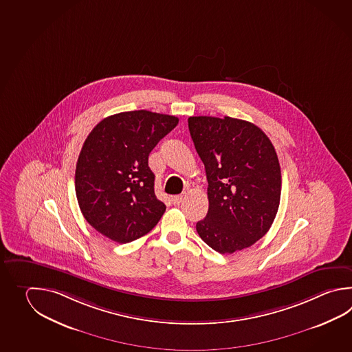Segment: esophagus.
<instances>
[{"label": "esophagus", "instance_id": "esophagus-1", "mask_svg": "<svg viewBox=\"0 0 352 352\" xmlns=\"http://www.w3.org/2000/svg\"><path fill=\"white\" fill-rule=\"evenodd\" d=\"M182 201H183V195H174V197H172V203L174 206H179Z\"/></svg>", "mask_w": 352, "mask_h": 352}]
</instances>
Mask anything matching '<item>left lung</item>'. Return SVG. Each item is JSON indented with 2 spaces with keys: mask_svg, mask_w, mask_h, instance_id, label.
<instances>
[{
  "mask_svg": "<svg viewBox=\"0 0 352 352\" xmlns=\"http://www.w3.org/2000/svg\"><path fill=\"white\" fill-rule=\"evenodd\" d=\"M188 126L208 180L199 237L222 254L251 247L271 228L280 206L274 146L257 125L230 116H190Z\"/></svg>",
  "mask_w": 352,
  "mask_h": 352,
  "instance_id": "obj_1",
  "label": "left lung"
}]
</instances>
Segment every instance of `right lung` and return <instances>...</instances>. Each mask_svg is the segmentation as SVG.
Here are the masks:
<instances>
[{
    "mask_svg": "<svg viewBox=\"0 0 352 352\" xmlns=\"http://www.w3.org/2000/svg\"><path fill=\"white\" fill-rule=\"evenodd\" d=\"M179 119L134 110L102 119L87 135L75 172V190L87 223L109 239L128 243L149 233L165 212L154 193L151 151Z\"/></svg>",
    "mask_w": 352,
    "mask_h": 352,
    "instance_id": "right-lung-1",
    "label": "right lung"
}]
</instances>
